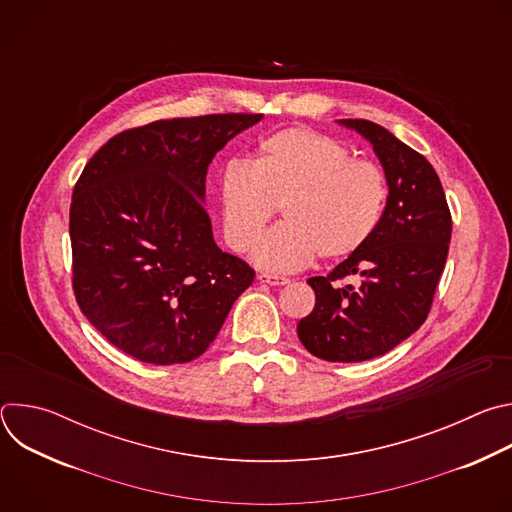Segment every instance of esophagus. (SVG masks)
<instances>
[{
    "label": "esophagus",
    "instance_id": "esophagus-1",
    "mask_svg": "<svg viewBox=\"0 0 512 512\" xmlns=\"http://www.w3.org/2000/svg\"><path fill=\"white\" fill-rule=\"evenodd\" d=\"M257 279L261 283H269V285H285L289 281L287 277H279V275H271V273H259Z\"/></svg>",
    "mask_w": 512,
    "mask_h": 512
}]
</instances>
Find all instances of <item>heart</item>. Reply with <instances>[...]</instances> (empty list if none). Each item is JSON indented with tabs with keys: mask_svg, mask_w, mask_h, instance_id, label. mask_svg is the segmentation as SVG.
Instances as JSON below:
<instances>
[{
	"mask_svg": "<svg viewBox=\"0 0 512 512\" xmlns=\"http://www.w3.org/2000/svg\"><path fill=\"white\" fill-rule=\"evenodd\" d=\"M227 245L249 251L281 206L283 223L255 247L253 261L296 271L316 255H354L377 233L389 198L387 176L371 160L352 158L330 135L287 127L259 139L251 164L229 160L216 178Z\"/></svg>",
	"mask_w": 512,
	"mask_h": 512,
	"instance_id": "1",
	"label": "heart"
}]
</instances>
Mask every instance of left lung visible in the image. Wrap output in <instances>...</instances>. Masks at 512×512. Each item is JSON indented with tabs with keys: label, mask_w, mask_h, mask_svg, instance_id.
I'll use <instances>...</instances> for the list:
<instances>
[{
	"label": "left lung",
	"mask_w": 512,
	"mask_h": 512,
	"mask_svg": "<svg viewBox=\"0 0 512 512\" xmlns=\"http://www.w3.org/2000/svg\"><path fill=\"white\" fill-rule=\"evenodd\" d=\"M340 125L369 139L385 170L389 198L373 239L326 277H310L316 306L298 324L302 344L328 362H360L393 350L427 318L446 267L452 214L433 166L367 119ZM358 276V286H342Z\"/></svg>",
	"instance_id": "1"
}]
</instances>
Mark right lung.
<instances>
[{
    "instance_id": "obj_1",
    "label": "right lung",
    "mask_w": 512,
    "mask_h": 512,
    "mask_svg": "<svg viewBox=\"0 0 512 512\" xmlns=\"http://www.w3.org/2000/svg\"><path fill=\"white\" fill-rule=\"evenodd\" d=\"M263 115L162 119L111 137L70 202L72 289L87 320L150 364L198 358L255 271L216 247L204 180Z\"/></svg>"
}]
</instances>
